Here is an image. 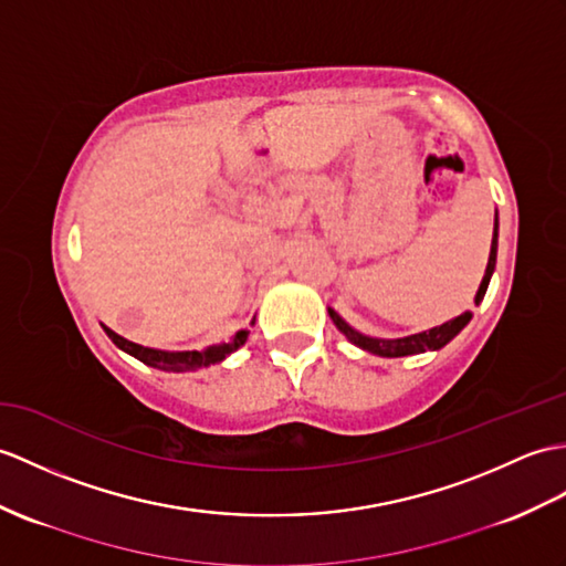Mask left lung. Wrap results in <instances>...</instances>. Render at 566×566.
I'll use <instances>...</instances> for the list:
<instances>
[{"label":"left lung","mask_w":566,"mask_h":566,"mask_svg":"<svg viewBox=\"0 0 566 566\" xmlns=\"http://www.w3.org/2000/svg\"><path fill=\"white\" fill-rule=\"evenodd\" d=\"M496 239H499V221L494 217V235H492V248H490V262H488V270H484L482 284L478 289L475 304H480V301L484 298V292H488L490 280H492V272H494V265H496ZM327 313H331V318L337 325V331L343 333L352 345H357V347L371 352V354H378V357H407V354H422L427 349H441L443 345H449L451 339L458 333H461L472 318V313L465 311V313L458 315V318L446 321L443 325L431 327V331H424V333L407 335V337H398V339H378V337H369V335H361V333L354 331V327L339 318V315L333 308H327Z\"/></svg>","instance_id":"left-lung-1"}]
</instances>
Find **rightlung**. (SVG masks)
Returning <instances> with one entry per match:
<instances>
[{"mask_svg": "<svg viewBox=\"0 0 566 566\" xmlns=\"http://www.w3.org/2000/svg\"><path fill=\"white\" fill-rule=\"evenodd\" d=\"M103 331L113 339L115 347H120L123 352L133 354L135 359L144 361L147 366H154V369H161V371H195V369H200V366L219 364L227 359L231 352L243 347L248 339V331H239L233 335V339H229V343L212 345L202 352H164V349H151V347H142V345L129 343V339L113 333L111 327H105V325H103Z\"/></svg>", "mask_w": 566, "mask_h": 566, "instance_id": "add662e5", "label": "right lung"}]
</instances>
